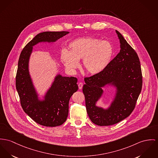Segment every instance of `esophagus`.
Returning <instances> with one entry per match:
<instances>
[{"label": "esophagus", "instance_id": "esophagus-1", "mask_svg": "<svg viewBox=\"0 0 158 158\" xmlns=\"http://www.w3.org/2000/svg\"><path fill=\"white\" fill-rule=\"evenodd\" d=\"M78 86H79V88L80 89H81L82 88V86H83V84H82V82H79V83L78 84Z\"/></svg>", "mask_w": 158, "mask_h": 158}]
</instances>
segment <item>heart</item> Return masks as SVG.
<instances>
[{
    "label": "heart",
    "mask_w": 158,
    "mask_h": 158,
    "mask_svg": "<svg viewBox=\"0 0 158 158\" xmlns=\"http://www.w3.org/2000/svg\"><path fill=\"white\" fill-rule=\"evenodd\" d=\"M69 51L62 49L60 58L67 69L74 70L82 60V67L89 74L95 75L103 71L111 60L113 49L107 41L86 36L77 38L69 44Z\"/></svg>",
    "instance_id": "heart-1"
}]
</instances>
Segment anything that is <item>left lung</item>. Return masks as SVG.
I'll list each match as a JSON object with an SVG mask.
<instances>
[{"label":"left lung","mask_w":158,"mask_h":158,"mask_svg":"<svg viewBox=\"0 0 158 158\" xmlns=\"http://www.w3.org/2000/svg\"><path fill=\"white\" fill-rule=\"evenodd\" d=\"M120 43V51L101 73L84 79L83 93L88 115L98 126H110L127 118L132 112L141 91L143 77L139 58L122 34L115 31ZM115 89L106 109L97 106L103 88Z\"/></svg>","instance_id":"1"}]
</instances>
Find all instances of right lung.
<instances>
[{"label":"right lung","mask_w":158,"mask_h":158,"mask_svg":"<svg viewBox=\"0 0 158 158\" xmlns=\"http://www.w3.org/2000/svg\"><path fill=\"white\" fill-rule=\"evenodd\" d=\"M69 32H43L37 34L22 51L16 74V89L24 112L36 123L55 127L66 121L69 103L73 93L77 91V79L74 77L57 74L43 98L34 84L29 64L33 47L38 43H53Z\"/></svg>","instance_id":"add662e5"}]
</instances>
